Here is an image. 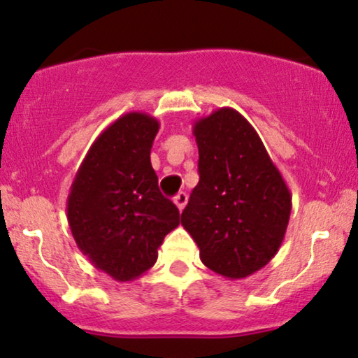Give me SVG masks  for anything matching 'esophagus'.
I'll return each mask as SVG.
<instances>
[{
	"label": "esophagus",
	"instance_id": "esophagus-1",
	"mask_svg": "<svg viewBox=\"0 0 358 358\" xmlns=\"http://www.w3.org/2000/svg\"><path fill=\"white\" fill-rule=\"evenodd\" d=\"M173 201H175V205L178 206L180 212H182V210L185 208V205H187V201H188V195L185 192H180L178 195L173 198Z\"/></svg>",
	"mask_w": 358,
	"mask_h": 358
}]
</instances>
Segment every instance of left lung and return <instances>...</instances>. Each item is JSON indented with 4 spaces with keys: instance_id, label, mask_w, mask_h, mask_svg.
I'll use <instances>...</instances> for the list:
<instances>
[{
    "instance_id": "1",
    "label": "left lung",
    "mask_w": 358,
    "mask_h": 358,
    "mask_svg": "<svg viewBox=\"0 0 358 358\" xmlns=\"http://www.w3.org/2000/svg\"><path fill=\"white\" fill-rule=\"evenodd\" d=\"M200 182L182 225L200 260L230 280L258 272L277 255L292 212L285 180L243 115L218 108L196 120Z\"/></svg>"
}]
</instances>
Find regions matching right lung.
<instances>
[{
	"mask_svg": "<svg viewBox=\"0 0 358 358\" xmlns=\"http://www.w3.org/2000/svg\"><path fill=\"white\" fill-rule=\"evenodd\" d=\"M160 123L131 111L100 133L73 180L66 217L94 268L130 282L155 265L180 212L162 195L150 152Z\"/></svg>",
	"mask_w": 358,
	"mask_h": 358,
	"instance_id": "right-lung-1",
	"label": "right lung"
}]
</instances>
